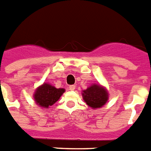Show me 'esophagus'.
I'll return each mask as SVG.
<instances>
[{
  "label": "esophagus",
  "instance_id": "esophagus-1",
  "mask_svg": "<svg viewBox=\"0 0 151 151\" xmlns=\"http://www.w3.org/2000/svg\"><path fill=\"white\" fill-rule=\"evenodd\" d=\"M75 88H76L75 85H70V86L69 87V89L70 91H74L75 90Z\"/></svg>",
  "mask_w": 151,
  "mask_h": 151
}]
</instances>
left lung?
I'll return each mask as SVG.
<instances>
[{"mask_svg": "<svg viewBox=\"0 0 151 151\" xmlns=\"http://www.w3.org/2000/svg\"><path fill=\"white\" fill-rule=\"evenodd\" d=\"M82 97L87 105L93 109H101L109 100L107 89L99 84H92L82 91Z\"/></svg>", "mask_w": 151, "mask_h": 151, "instance_id": "1", "label": "left lung"}]
</instances>
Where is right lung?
<instances>
[{
    "mask_svg": "<svg viewBox=\"0 0 151 151\" xmlns=\"http://www.w3.org/2000/svg\"><path fill=\"white\" fill-rule=\"evenodd\" d=\"M64 92V88H56L50 83H43L35 90L33 99L36 105L46 109L58 101Z\"/></svg>",
    "mask_w": 151,
    "mask_h": 151,
    "instance_id": "add662e5",
    "label": "right lung"
}]
</instances>
